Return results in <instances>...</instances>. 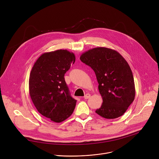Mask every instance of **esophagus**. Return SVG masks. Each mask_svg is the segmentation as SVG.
<instances>
[{
	"label": "esophagus",
	"mask_w": 159,
	"mask_h": 159,
	"mask_svg": "<svg viewBox=\"0 0 159 159\" xmlns=\"http://www.w3.org/2000/svg\"><path fill=\"white\" fill-rule=\"evenodd\" d=\"M90 96H91V94H89V93H88V94H86L84 96V98L85 99H88L89 98H90Z\"/></svg>",
	"instance_id": "obj_1"
}]
</instances>
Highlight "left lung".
Here are the masks:
<instances>
[{"label": "left lung", "instance_id": "8db88e82", "mask_svg": "<svg viewBox=\"0 0 159 159\" xmlns=\"http://www.w3.org/2000/svg\"><path fill=\"white\" fill-rule=\"evenodd\" d=\"M81 61L94 71L102 99L96 112L106 119L122 116L134 101L135 84L131 69L117 51L106 48L90 49L80 57Z\"/></svg>", "mask_w": 159, "mask_h": 159}]
</instances>
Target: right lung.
<instances>
[{"mask_svg": "<svg viewBox=\"0 0 159 159\" xmlns=\"http://www.w3.org/2000/svg\"><path fill=\"white\" fill-rule=\"evenodd\" d=\"M67 50L43 53L34 63L29 78V92L37 111L54 122H61L73 113L76 100L73 98L65 74L75 62Z\"/></svg>", "mask_w": 159, "mask_h": 159, "instance_id": "right-lung-1", "label": "right lung"}]
</instances>
